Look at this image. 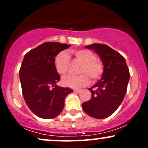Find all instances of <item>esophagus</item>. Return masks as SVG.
I'll use <instances>...</instances> for the list:
<instances>
[{
	"mask_svg": "<svg viewBox=\"0 0 148 148\" xmlns=\"http://www.w3.org/2000/svg\"><path fill=\"white\" fill-rule=\"evenodd\" d=\"M81 91V90H74V92H80Z\"/></svg>",
	"mask_w": 148,
	"mask_h": 148,
	"instance_id": "1",
	"label": "esophagus"
}]
</instances>
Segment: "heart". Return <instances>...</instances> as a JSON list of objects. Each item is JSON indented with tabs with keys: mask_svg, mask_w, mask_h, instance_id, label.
Listing matches in <instances>:
<instances>
[{
	"mask_svg": "<svg viewBox=\"0 0 148 148\" xmlns=\"http://www.w3.org/2000/svg\"><path fill=\"white\" fill-rule=\"evenodd\" d=\"M73 55L76 61L82 62L79 69V75H67L62 79L64 86L72 88H82L89 84L90 77L92 80L99 79L103 71V63L97 59L96 55L88 49L73 51ZM70 58L65 52H60L56 56L54 65L57 72L64 75L68 72Z\"/></svg>",
	"mask_w": 148,
	"mask_h": 148,
	"instance_id": "heart-1",
	"label": "heart"
}]
</instances>
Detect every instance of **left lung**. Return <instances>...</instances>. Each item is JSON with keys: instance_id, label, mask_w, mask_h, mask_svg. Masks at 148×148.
Masks as SVG:
<instances>
[{"instance_id": "1", "label": "left lung", "mask_w": 148, "mask_h": 148, "mask_svg": "<svg viewBox=\"0 0 148 148\" xmlns=\"http://www.w3.org/2000/svg\"><path fill=\"white\" fill-rule=\"evenodd\" d=\"M86 48L92 49L99 56L103 72L101 79L88 89L91 99L82 103L83 110L92 118H108L123 102L130 81V71L125 58L108 45L93 44Z\"/></svg>"}]
</instances>
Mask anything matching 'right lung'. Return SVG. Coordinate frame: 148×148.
I'll return each instance as SVG.
<instances>
[{
    "label": "right lung",
    "instance_id": "add662e5",
    "mask_svg": "<svg viewBox=\"0 0 148 148\" xmlns=\"http://www.w3.org/2000/svg\"><path fill=\"white\" fill-rule=\"evenodd\" d=\"M71 45L45 42L25 55L19 70L22 94L34 114L44 119L56 118L63 110L64 99L73 90L57 86L60 77L55 57Z\"/></svg>",
    "mask_w": 148,
    "mask_h": 148
}]
</instances>
